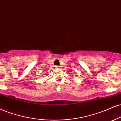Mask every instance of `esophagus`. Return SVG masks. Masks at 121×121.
Listing matches in <instances>:
<instances>
[{
	"instance_id": "1",
	"label": "esophagus",
	"mask_w": 121,
	"mask_h": 121,
	"mask_svg": "<svg viewBox=\"0 0 121 121\" xmlns=\"http://www.w3.org/2000/svg\"><path fill=\"white\" fill-rule=\"evenodd\" d=\"M55 69H60V67L59 66H55Z\"/></svg>"
}]
</instances>
